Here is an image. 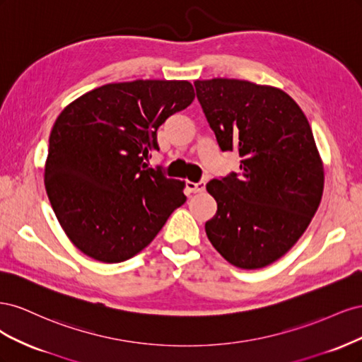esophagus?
<instances>
[{
    "mask_svg": "<svg viewBox=\"0 0 362 362\" xmlns=\"http://www.w3.org/2000/svg\"><path fill=\"white\" fill-rule=\"evenodd\" d=\"M205 181H199V182H192V181H187V184H185V189H187L190 193H201L205 190Z\"/></svg>",
    "mask_w": 362,
    "mask_h": 362,
    "instance_id": "34e87169",
    "label": "esophagus"
}]
</instances>
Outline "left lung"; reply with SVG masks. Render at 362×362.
<instances>
[{"instance_id":"8db88e82","label":"left lung","mask_w":362,"mask_h":362,"mask_svg":"<svg viewBox=\"0 0 362 362\" xmlns=\"http://www.w3.org/2000/svg\"><path fill=\"white\" fill-rule=\"evenodd\" d=\"M194 87L218 146L242 157L240 173L206 184L217 202L206 237L233 266L266 267L302 237L322 201L325 172L310 122L276 87L234 78Z\"/></svg>"}]
</instances>
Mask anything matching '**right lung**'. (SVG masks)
<instances>
[{
  "label": "right lung",
  "instance_id": "right-lung-1",
  "mask_svg": "<svg viewBox=\"0 0 362 362\" xmlns=\"http://www.w3.org/2000/svg\"><path fill=\"white\" fill-rule=\"evenodd\" d=\"M194 100L178 80L112 83L76 98L49 134L45 189L63 231L103 262L137 255L185 202L184 181L145 163L157 129Z\"/></svg>",
  "mask_w": 362,
  "mask_h": 362
}]
</instances>
